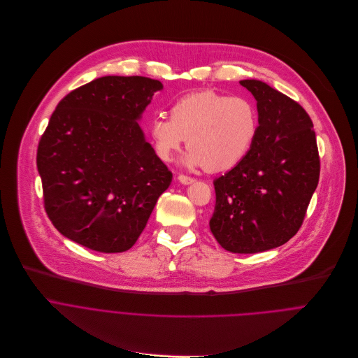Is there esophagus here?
Here are the masks:
<instances>
[{
	"instance_id": "1",
	"label": "esophagus",
	"mask_w": 358,
	"mask_h": 358,
	"mask_svg": "<svg viewBox=\"0 0 358 358\" xmlns=\"http://www.w3.org/2000/svg\"><path fill=\"white\" fill-rule=\"evenodd\" d=\"M176 179H178L182 185H192V183L194 182L193 178H189V176H185V175H179Z\"/></svg>"
}]
</instances>
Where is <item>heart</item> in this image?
<instances>
[{
    "label": "heart",
    "mask_w": 358,
    "mask_h": 358,
    "mask_svg": "<svg viewBox=\"0 0 358 358\" xmlns=\"http://www.w3.org/2000/svg\"><path fill=\"white\" fill-rule=\"evenodd\" d=\"M172 117L155 115L150 135L157 157L171 162L186 144L182 158L186 168H206L207 172H227L250 154L258 134V113L244 97H230L214 90H200L178 99Z\"/></svg>",
    "instance_id": "heart-1"
}]
</instances>
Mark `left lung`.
I'll return each instance as SVG.
<instances>
[{
    "label": "left lung",
    "instance_id": "1",
    "mask_svg": "<svg viewBox=\"0 0 358 358\" xmlns=\"http://www.w3.org/2000/svg\"><path fill=\"white\" fill-rule=\"evenodd\" d=\"M240 85L257 100L258 134L247 158L213 182L216 207L208 224L224 250L255 254L298 233L320 161L313 122L296 101L261 80Z\"/></svg>",
    "mask_w": 358,
    "mask_h": 358
}]
</instances>
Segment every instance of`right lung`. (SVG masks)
Segmentation results:
<instances>
[{
  "mask_svg": "<svg viewBox=\"0 0 358 358\" xmlns=\"http://www.w3.org/2000/svg\"><path fill=\"white\" fill-rule=\"evenodd\" d=\"M159 80L104 76L70 92L43 132L36 165L57 231L86 248L129 250L172 173L139 127Z\"/></svg>",
  "mask_w": 358,
  "mask_h": 358,
  "instance_id": "add662e5",
  "label": "right lung"
}]
</instances>
